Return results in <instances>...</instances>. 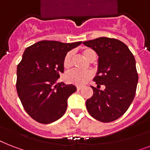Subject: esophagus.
Masks as SVG:
<instances>
[{
	"label": "esophagus",
	"instance_id": "esophagus-1",
	"mask_svg": "<svg viewBox=\"0 0 150 150\" xmlns=\"http://www.w3.org/2000/svg\"><path fill=\"white\" fill-rule=\"evenodd\" d=\"M82 89V86H77V90H80Z\"/></svg>",
	"mask_w": 150,
	"mask_h": 150
}]
</instances>
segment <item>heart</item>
<instances>
[{
	"label": "heart",
	"instance_id": "obj_1",
	"mask_svg": "<svg viewBox=\"0 0 150 150\" xmlns=\"http://www.w3.org/2000/svg\"><path fill=\"white\" fill-rule=\"evenodd\" d=\"M82 52L85 57L89 61H93L96 58V53L90 48H85ZM71 52H68L64 57L63 66L65 69L70 68L71 66ZM92 76L93 74L89 71H80L77 70H72L66 73L64 78L66 81L69 83H72L77 86H83L91 79Z\"/></svg>",
	"mask_w": 150,
	"mask_h": 150
}]
</instances>
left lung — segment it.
<instances>
[{
	"mask_svg": "<svg viewBox=\"0 0 150 150\" xmlns=\"http://www.w3.org/2000/svg\"><path fill=\"white\" fill-rule=\"evenodd\" d=\"M83 44L98 55V70L92 86L93 95L86 102L88 112L102 122L115 121L123 115L132 103L137 87L138 76L135 59L121 41L100 37L85 41ZM104 84L105 89L98 88Z\"/></svg>",
	"mask_w": 150,
	"mask_h": 150,
	"instance_id": "1",
	"label": "left lung"
}]
</instances>
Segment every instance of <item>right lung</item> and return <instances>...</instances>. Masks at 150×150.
<instances>
[{
    "label": "right lung",
    "mask_w": 150,
    "mask_h": 150,
    "mask_svg": "<svg viewBox=\"0 0 150 150\" xmlns=\"http://www.w3.org/2000/svg\"><path fill=\"white\" fill-rule=\"evenodd\" d=\"M81 43L42 40L24 51L17 67L16 89L24 109L35 121L50 124L65 113L68 98L76 87L57 81L64 72L65 54Z\"/></svg>",
    "instance_id": "obj_1"
}]
</instances>
